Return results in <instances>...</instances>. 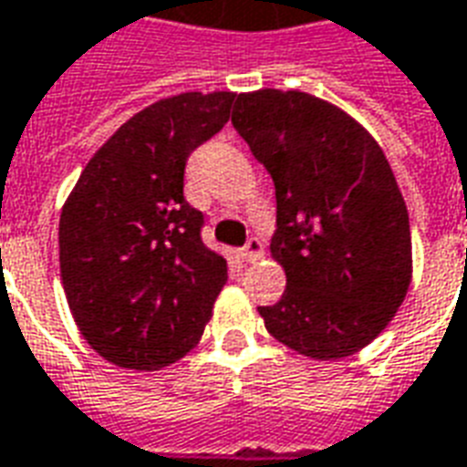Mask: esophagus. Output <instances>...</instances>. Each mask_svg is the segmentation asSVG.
I'll list each match as a JSON object with an SVG mask.
<instances>
[{
    "instance_id": "1",
    "label": "esophagus",
    "mask_w": 467,
    "mask_h": 467,
    "mask_svg": "<svg viewBox=\"0 0 467 467\" xmlns=\"http://www.w3.org/2000/svg\"><path fill=\"white\" fill-rule=\"evenodd\" d=\"M241 256H244V261H248V264L258 261V258L264 256V241H261V238H251L246 246H244V251H241Z\"/></svg>"
}]
</instances>
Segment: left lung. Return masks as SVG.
<instances>
[{"label":"left lung","mask_w":467,"mask_h":467,"mask_svg":"<svg viewBox=\"0 0 467 467\" xmlns=\"http://www.w3.org/2000/svg\"><path fill=\"white\" fill-rule=\"evenodd\" d=\"M231 124L275 186L271 258L285 291L258 308L266 331L316 360L358 353L413 278L406 201L383 149L343 109L298 89L238 94Z\"/></svg>","instance_id":"8db88e82"}]
</instances>
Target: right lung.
I'll list each match as a JSON object with an SVG mask.
<instances>
[{
  "label": "right lung",
  "instance_id": "1",
  "mask_svg": "<svg viewBox=\"0 0 467 467\" xmlns=\"http://www.w3.org/2000/svg\"><path fill=\"white\" fill-rule=\"evenodd\" d=\"M234 91L159 99L109 136L59 219L64 294L81 336L119 368L161 370L201 341L226 258L183 199L193 149L229 121Z\"/></svg>",
  "mask_w": 467,
  "mask_h": 467
}]
</instances>
